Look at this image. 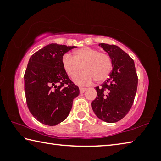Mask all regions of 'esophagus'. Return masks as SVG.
<instances>
[{"mask_svg":"<svg viewBox=\"0 0 161 161\" xmlns=\"http://www.w3.org/2000/svg\"><path fill=\"white\" fill-rule=\"evenodd\" d=\"M86 91V88H83V87H80V93H84V92Z\"/></svg>","mask_w":161,"mask_h":161,"instance_id":"obj_1","label":"esophagus"}]
</instances>
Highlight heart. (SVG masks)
Wrapping results in <instances>:
<instances>
[{
	"instance_id": "b5f03b06",
	"label": "heart",
	"mask_w": 161,
	"mask_h": 161,
	"mask_svg": "<svg viewBox=\"0 0 161 161\" xmlns=\"http://www.w3.org/2000/svg\"><path fill=\"white\" fill-rule=\"evenodd\" d=\"M62 64L70 78L75 77L81 67L83 73L74 80L79 85H88L93 80L97 83L102 82L108 78L112 69V61L108 54L89 47L78 49L75 51L74 56L64 54Z\"/></svg>"
}]
</instances>
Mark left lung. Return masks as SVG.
I'll return each mask as SVG.
<instances>
[{"mask_svg": "<svg viewBox=\"0 0 161 161\" xmlns=\"http://www.w3.org/2000/svg\"><path fill=\"white\" fill-rule=\"evenodd\" d=\"M110 56L113 69L100 86L95 87L97 97L92 108L98 118L107 123L120 121L129 113L137 91L138 76L134 61L115 45L100 43Z\"/></svg>", "mask_w": 161, "mask_h": 161, "instance_id": "obj_1", "label": "left lung"}]
</instances>
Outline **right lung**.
I'll return each instance as SVG.
<instances>
[{
  "label": "right lung",
  "mask_w": 161,
  "mask_h": 161,
  "mask_svg": "<svg viewBox=\"0 0 161 161\" xmlns=\"http://www.w3.org/2000/svg\"><path fill=\"white\" fill-rule=\"evenodd\" d=\"M75 47L50 44L29 59L24 75L26 103L32 115L43 124L55 126L63 121L80 94L62 64L64 54Z\"/></svg>",
  "instance_id": "right-lung-1"
}]
</instances>
